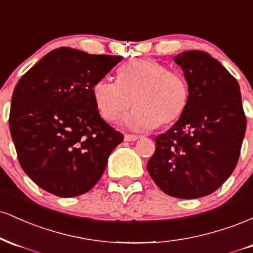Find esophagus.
Instances as JSON below:
<instances>
[{
	"instance_id": "1",
	"label": "esophagus",
	"mask_w": 253,
	"mask_h": 253,
	"mask_svg": "<svg viewBox=\"0 0 253 253\" xmlns=\"http://www.w3.org/2000/svg\"><path fill=\"white\" fill-rule=\"evenodd\" d=\"M140 138V135H136V134H125V140L126 141H134V140H138V139Z\"/></svg>"
}]
</instances>
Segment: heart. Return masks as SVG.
Instances as JSON below:
<instances>
[{
    "label": "heart",
    "instance_id": "b5f03b06",
    "mask_svg": "<svg viewBox=\"0 0 253 253\" xmlns=\"http://www.w3.org/2000/svg\"><path fill=\"white\" fill-rule=\"evenodd\" d=\"M92 97L107 121H117L133 103L135 109L126 118V124L146 129L178 121L189 103L190 91L181 74L169 71L152 58H141L125 64L118 72V82L97 81Z\"/></svg>",
    "mask_w": 253,
    "mask_h": 253
}]
</instances>
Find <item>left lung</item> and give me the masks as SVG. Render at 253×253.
<instances>
[{"label":"left lung","instance_id":"8db88e82","mask_svg":"<svg viewBox=\"0 0 253 253\" xmlns=\"http://www.w3.org/2000/svg\"><path fill=\"white\" fill-rule=\"evenodd\" d=\"M173 60L184 71L189 103L170 129L156 136L146 168L168 195L199 199L215 191L236 169L246 117L237 80L211 54L185 51Z\"/></svg>","mask_w":253,"mask_h":253}]
</instances>
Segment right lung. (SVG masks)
Here are the masks:
<instances>
[{
  "label": "right lung",
  "instance_id": "add662e5",
  "mask_svg": "<svg viewBox=\"0 0 253 253\" xmlns=\"http://www.w3.org/2000/svg\"><path fill=\"white\" fill-rule=\"evenodd\" d=\"M121 59L59 47L17 82L10 134L22 170L42 189L78 196L101 178L124 134L100 117L92 86Z\"/></svg>",
  "mask_w": 253,
  "mask_h": 253
}]
</instances>
